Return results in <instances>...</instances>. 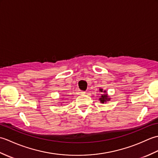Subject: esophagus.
I'll return each mask as SVG.
<instances>
[{
	"instance_id": "esophagus-1",
	"label": "esophagus",
	"mask_w": 158,
	"mask_h": 158,
	"mask_svg": "<svg viewBox=\"0 0 158 158\" xmlns=\"http://www.w3.org/2000/svg\"><path fill=\"white\" fill-rule=\"evenodd\" d=\"M85 93V91H81V92H80V94H84Z\"/></svg>"
}]
</instances>
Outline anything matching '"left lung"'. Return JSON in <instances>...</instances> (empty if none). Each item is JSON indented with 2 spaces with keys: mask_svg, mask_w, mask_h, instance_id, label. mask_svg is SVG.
Listing matches in <instances>:
<instances>
[{
  "mask_svg": "<svg viewBox=\"0 0 158 158\" xmlns=\"http://www.w3.org/2000/svg\"><path fill=\"white\" fill-rule=\"evenodd\" d=\"M100 91L101 92H106L105 91H102V89H100ZM99 100H100V102H106V101H108V100H110V98H108V96H107V94H102V96H101V98H99Z\"/></svg>",
  "mask_w": 158,
  "mask_h": 158,
  "instance_id": "1",
  "label": "left lung"
}]
</instances>
